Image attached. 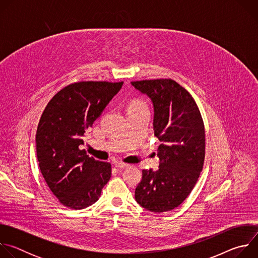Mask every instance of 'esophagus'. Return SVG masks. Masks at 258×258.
Masks as SVG:
<instances>
[{
  "mask_svg": "<svg viewBox=\"0 0 258 258\" xmlns=\"http://www.w3.org/2000/svg\"><path fill=\"white\" fill-rule=\"evenodd\" d=\"M114 165L117 167V168H125L128 166V164L126 163H123V162H120V161H117L114 163Z\"/></svg>",
  "mask_w": 258,
  "mask_h": 258,
  "instance_id": "esophagus-1",
  "label": "esophagus"
}]
</instances>
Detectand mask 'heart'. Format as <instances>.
<instances>
[{
	"label": "heart",
	"instance_id": "heart-1",
	"mask_svg": "<svg viewBox=\"0 0 258 258\" xmlns=\"http://www.w3.org/2000/svg\"><path fill=\"white\" fill-rule=\"evenodd\" d=\"M138 106H146L145 103L141 100H134L131 104H130V107H138Z\"/></svg>",
	"mask_w": 258,
	"mask_h": 258
}]
</instances>
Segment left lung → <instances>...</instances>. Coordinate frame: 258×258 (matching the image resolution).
Instances as JSON below:
<instances>
[{
  "instance_id": "8db88e82",
  "label": "left lung",
  "mask_w": 258,
  "mask_h": 258,
  "mask_svg": "<svg viewBox=\"0 0 258 258\" xmlns=\"http://www.w3.org/2000/svg\"><path fill=\"white\" fill-rule=\"evenodd\" d=\"M153 104L154 135L161 144L158 170L144 169L136 201L152 212L174 209L198 180L205 157V131L198 106L189 92L167 79L132 82Z\"/></svg>"
}]
</instances>
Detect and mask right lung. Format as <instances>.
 Here are the masks:
<instances>
[{
	"mask_svg": "<svg viewBox=\"0 0 258 258\" xmlns=\"http://www.w3.org/2000/svg\"><path fill=\"white\" fill-rule=\"evenodd\" d=\"M123 82H81L59 91L46 106L35 135L36 156L48 187L72 209L94 204L111 176V164L90 157L84 137Z\"/></svg>",
	"mask_w": 258,
	"mask_h": 258,
	"instance_id": "1",
	"label": "right lung"
}]
</instances>
